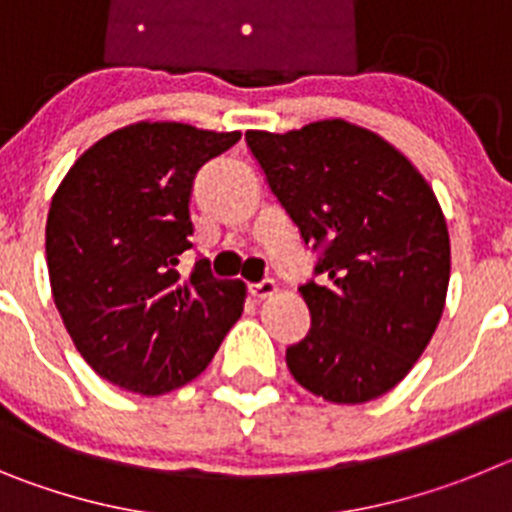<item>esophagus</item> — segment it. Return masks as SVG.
Wrapping results in <instances>:
<instances>
[{
  "instance_id": "esophagus-1",
  "label": "esophagus",
  "mask_w": 512,
  "mask_h": 512,
  "mask_svg": "<svg viewBox=\"0 0 512 512\" xmlns=\"http://www.w3.org/2000/svg\"><path fill=\"white\" fill-rule=\"evenodd\" d=\"M277 289L279 287L274 279H264V282H259V284H251V287H248V292H251L253 300H266V297L277 295Z\"/></svg>"
}]
</instances>
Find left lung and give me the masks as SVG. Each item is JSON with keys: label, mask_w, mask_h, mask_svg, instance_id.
<instances>
[{"label": "left lung", "mask_w": 512, "mask_h": 512, "mask_svg": "<svg viewBox=\"0 0 512 512\" xmlns=\"http://www.w3.org/2000/svg\"><path fill=\"white\" fill-rule=\"evenodd\" d=\"M246 143L302 241L320 251L300 287L310 333L287 348L312 395L359 405L390 392L425 351L451 274L449 228L431 184L395 146L346 120Z\"/></svg>", "instance_id": "8db88e82"}]
</instances>
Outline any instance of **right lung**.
Segmentation results:
<instances>
[{
  "instance_id": "1",
  "label": "right lung",
  "mask_w": 512,
  "mask_h": 512,
  "mask_svg": "<svg viewBox=\"0 0 512 512\" xmlns=\"http://www.w3.org/2000/svg\"><path fill=\"white\" fill-rule=\"evenodd\" d=\"M241 133L135 122L76 158L51 200L45 259L76 351L122 390L164 395L207 369L241 318L246 284L215 279L192 248L194 176Z\"/></svg>"
}]
</instances>
